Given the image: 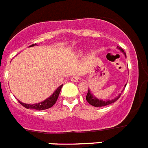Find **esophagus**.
<instances>
[{
    "label": "esophagus",
    "mask_w": 148,
    "mask_h": 148,
    "mask_svg": "<svg viewBox=\"0 0 148 148\" xmlns=\"http://www.w3.org/2000/svg\"><path fill=\"white\" fill-rule=\"evenodd\" d=\"M79 80V77L77 76V75H73L71 78V81L73 82H77Z\"/></svg>",
    "instance_id": "1"
}]
</instances>
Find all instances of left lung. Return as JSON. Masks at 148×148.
I'll use <instances>...</instances> for the list:
<instances>
[{"label":"left lung","mask_w":148,"mask_h":148,"mask_svg":"<svg viewBox=\"0 0 148 148\" xmlns=\"http://www.w3.org/2000/svg\"><path fill=\"white\" fill-rule=\"evenodd\" d=\"M119 49L120 50H121V52L124 53V55H125V57H126V53L124 52V50H123L121 47H119ZM125 87H126V84H125ZM120 96H121V94H119V95L117 97H116L115 99H112V100H108V101L101 100V99H96V98H95V96H94V95L91 93L90 89H88V92H87V96H86V100L87 101V102H88L89 104H91V105H92V106H94V107H103V106L109 105V104H113V103H114L115 101H116L119 99Z\"/></svg>","instance_id":"1"}]
</instances>
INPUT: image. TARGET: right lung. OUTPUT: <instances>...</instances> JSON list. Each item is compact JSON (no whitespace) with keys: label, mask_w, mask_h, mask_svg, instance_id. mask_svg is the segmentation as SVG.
Returning a JSON list of instances; mask_svg holds the SVG:
<instances>
[{"label":"right lung","mask_w":148,"mask_h":148,"mask_svg":"<svg viewBox=\"0 0 148 148\" xmlns=\"http://www.w3.org/2000/svg\"><path fill=\"white\" fill-rule=\"evenodd\" d=\"M36 45V44H32L29 47H33V46ZM63 84H61V86L56 89V90L52 94V95H50L48 99H47L46 100L43 101L41 102L38 103V104H25V103H22L21 101H18V102L20 103L22 106H23L24 108H27V109H33V110H44L48 109V108H50L51 107H53L55 104V103L56 102V101L58 99V95H59L60 92H61V87H62Z\"/></svg>","instance_id":"right-lung-1"}]
</instances>
